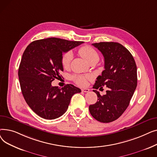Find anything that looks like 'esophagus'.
I'll use <instances>...</instances> for the list:
<instances>
[{"label":"esophagus","mask_w":157,"mask_h":157,"mask_svg":"<svg viewBox=\"0 0 157 157\" xmlns=\"http://www.w3.org/2000/svg\"><path fill=\"white\" fill-rule=\"evenodd\" d=\"M81 90H82V92H89V91H90V90L88 88H83Z\"/></svg>","instance_id":"34e87169"}]
</instances>
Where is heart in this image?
Returning <instances> with one entry per match:
<instances>
[{
    "label": "heart",
    "mask_w": 157,
    "mask_h": 157,
    "mask_svg": "<svg viewBox=\"0 0 157 157\" xmlns=\"http://www.w3.org/2000/svg\"><path fill=\"white\" fill-rule=\"evenodd\" d=\"M79 54L85 59L88 62L98 60V54L94 48L89 46L81 47L78 50ZM72 59V54L71 52H67L63 54L62 56L61 63L64 68H68ZM90 79L89 76L83 75H76L73 76V80L75 83L81 86H84L87 84V81Z\"/></svg>",
    "instance_id": "obj_1"
}]
</instances>
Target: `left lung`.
I'll use <instances>...</instances> for the list:
<instances>
[{
  "label": "left lung",
  "instance_id": "8db88e82",
  "mask_svg": "<svg viewBox=\"0 0 157 157\" xmlns=\"http://www.w3.org/2000/svg\"><path fill=\"white\" fill-rule=\"evenodd\" d=\"M104 58V70L98 76L94 88L106 86V94L97 95V101L90 105L92 116L97 121L109 123L117 120L124 113L137 87V66L128 49L118 43L101 42L92 44Z\"/></svg>",
  "mask_w": 157,
  "mask_h": 157
}]
</instances>
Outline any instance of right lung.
Wrapping results in <instances>:
<instances>
[{
    "mask_svg": "<svg viewBox=\"0 0 157 157\" xmlns=\"http://www.w3.org/2000/svg\"><path fill=\"white\" fill-rule=\"evenodd\" d=\"M83 41H71L50 37L34 40L23 52L18 69L23 96L31 109L40 117L53 120L67 110L71 97L81 90L71 84L62 88L52 82L63 71L62 53Z\"/></svg>",
    "mask_w": 157,
    "mask_h": 157,
    "instance_id": "1",
    "label": "right lung"
}]
</instances>
